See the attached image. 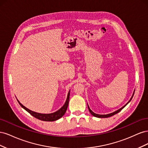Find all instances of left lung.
<instances>
[{
  "instance_id": "1",
  "label": "left lung",
  "mask_w": 148,
  "mask_h": 148,
  "mask_svg": "<svg viewBox=\"0 0 148 148\" xmlns=\"http://www.w3.org/2000/svg\"><path fill=\"white\" fill-rule=\"evenodd\" d=\"M134 93H135V91L133 92V96H132V97H131V99H130V101L127 103L126 104H125L124 106H123L122 107H121V108L120 109H119V110H116V111H115V112H114L113 113H111V114H106V115H100V114H95V112H93L90 109V108H89V106H88V110H89V111L90 112V113L91 114V115H93L94 117H98V118H107V117H111V116H112V115H115V114H117V113H119L120 111H121L122 110L124 107L126 106L128 103L130 102V101L132 100V99L133 98V95H134Z\"/></svg>"
}]
</instances>
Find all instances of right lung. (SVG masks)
Instances as JSON below:
<instances>
[{
  "instance_id": "1",
  "label": "right lung",
  "mask_w": 148,
  "mask_h": 148,
  "mask_svg": "<svg viewBox=\"0 0 148 148\" xmlns=\"http://www.w3.org/2000/svg\"><path fill=\"white\" fill-rule=\"evenodd\" d=\"M69 99H70V91L68 93V95H67L66 100L65 101V103L64 104V105L62 106L59 110H58L57 111L55 112L51 113V114H47L35 112H33L32 110L28 109V108H26V107L22 105L19 102L18 100H17V101H18V102L19 104L22 107H23L25 110H26L28 112H29L31 115L33 116V117H34L35 118H36L39 120H42V121H46V122H53V121H56L58 119H59L65 114V113L66 112V110L67 109V107H68Z\"/></svg>"
}]
</instances>
